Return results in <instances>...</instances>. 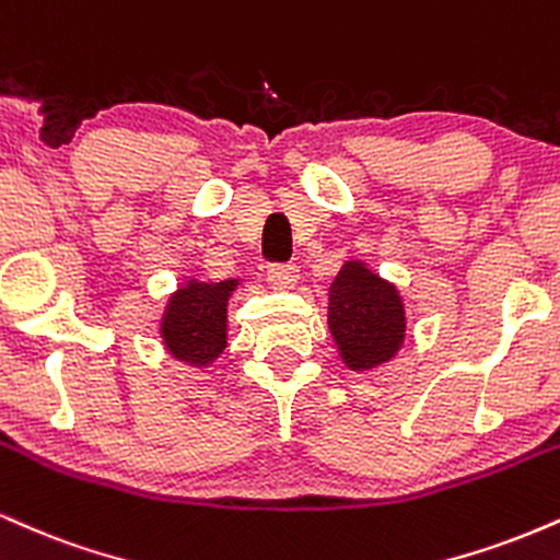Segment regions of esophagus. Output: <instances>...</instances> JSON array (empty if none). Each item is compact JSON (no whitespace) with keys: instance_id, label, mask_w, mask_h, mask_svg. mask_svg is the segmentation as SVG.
Segmentation results:
<instances>
[{"instance_id":"1","label":"esophagus","mask_w":560,"mask_h":560,"mask_svg":"<svg viewBox=\"0 0 560 560\" xmlns=\"http://www.w3.org/2000/svg\"><path fill=\"white\" fill-rule=\"evenodd\" d=\"M267 280L275 291H291L299 282V269L293 265H272L267 269Z\"/></svg>"}]
</instances>
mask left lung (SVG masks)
<instances>
[{"instance_id": "obj_1", "label": "left lung", "mask_w": 560, "mask_h": 560, "mask_svg": "<svg viewBox=\"0 0 560 560\" xmlns=\"http://www.w3.org/2000/svg\"><path fill=\"white\" fill-rule=\"evenodd\" d=\"M327 327L346 370H377L404 348L409 327L404 295L366 261H346L327 288Z\"/></svg>"}]
</instances>
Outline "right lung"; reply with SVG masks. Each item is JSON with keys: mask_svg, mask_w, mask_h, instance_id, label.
I'll use <instances>...</instances> for the list:
<instances>
[{"mask_svg": "<svg viewBox=\"0 0 560 560\" xmlns=\"http://www.w3.org/2000/svg\"><path fill=\"white\" fill-rule=\"evenodd\" d=\"M241 278L203 282L190 278L167 295L160 317L164 351L175 361L207 370L228 348V304Z\"/></svg>", "mask_w": 560, "mask_h": 560, "instance_id": "1", "label": "right lung"}]
</instances>
